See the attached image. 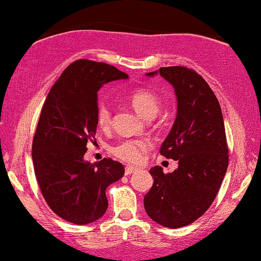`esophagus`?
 Masks as SVG:
<instances>
[{"instance_id": "1", "label": "esophagus", "mask_w": 261, "mask_h": 261, "mask_svg": "<svg viewBox=\"0 0 261 261\" xmlns=\"http://www.w3.org/2000/svg\"><path fill=\"white\" fill-rule=\"evenodd\" d=\"M139 170V168H136V166H126V168H125V175H131L133 174V172H135V171H137Z\"/></svg>"}]
</instances>
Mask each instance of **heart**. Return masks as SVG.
<instances>
[{
    "mask_svg": "<svg viewBox=\"0 0 261 261\" xmlns=\"http://www.w3.org/2000/svg\"><path fill=\"white\" fill-rule=\"evenodd\" d=\"M128 102L141 117L144 119L154 118L159 112L161 100L158 96L147 89H136L128 95ZM97 124L100 128H108L112 124V113L105 102H99L96 112ZM148 142L143 140H122L112 147V153L124 162L136 163L142 158L148 149Z\"/></svg>",
    "mask_w": 261,
    "mask_h": 261,
    "instance_id": "heart-1",
    "label": "heart"
}]
</instances>
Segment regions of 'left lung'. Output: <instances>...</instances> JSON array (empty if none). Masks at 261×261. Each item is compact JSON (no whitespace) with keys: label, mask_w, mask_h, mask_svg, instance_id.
<instances>
[{"label":"left lung","mask_w":261,"mask_h":261,"mask_svg":"<svg viewBox=\"0 0 261 261\" xmlns=\"http://www.w3.org/2000/svg\"><path fill=\"white\" fill-rule=\"evenodd\" d=\"M172 85L177 112L161 154L178 162L164 174L153 166V186L144 196L147 214L169 228L192 224L214 202L228 164L224 118L219 100L206 81L185 67H165L147 73Z\"/></svg>","instance_id":"1"}]
</instances>
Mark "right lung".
<instances>
[{
	"label": "right lung",
	"instance_id": "add662e5",
	"mask_svg": "<svg viewBox=\"0 0 261 261\" xmlns=\"http://www.w3.org/2000/svg\"><path fill=\"white\" fill-rule=\"evenodd\" d=\"M127 75L107 63L79 59L53 85L42 107L33 141L37 184L47 204L71 224L98 220L108 208L106 190L124 176L121 163L84 161L95 139L98 91Z\"/></svg>",
	"mask_w": 261,
	"mask_h": 261
}]
</instances>
